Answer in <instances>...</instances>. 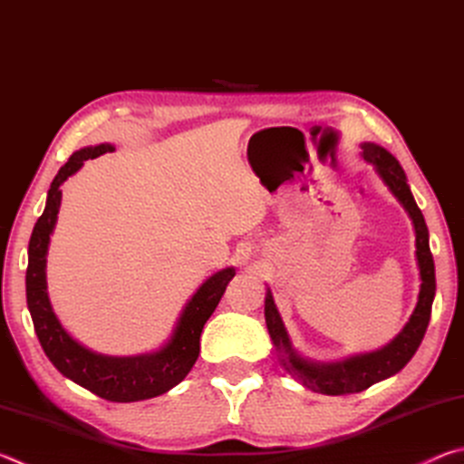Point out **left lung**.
I'll return each mask as SVG.
<instances>
[{"label": "left lung", "instance_id": "obj_1", "mask_svg": "<svg viewBox=\"0 0 464 464\" xmlns=\"http://www.w3.org/2000/svg\"><path fill=\"white\" fill-rule=\"evenodd\" d=\"M362 160L372 163V168L382 184L389 188V192L395 196L397 202L405 208L407 217L411 218L413 233H415V260H418L420 270V295L418 304L411 313L410 321L392 340L374 352H364V354H354L337 362H317V360L304 358L298 354L296 348L290 342V335L285 327V321L280 317V311L274 303L272 290L266 288L264 301V317L266 327H268L270 340L278 352V360L285 371L298 381L303 387H307L324 395H350V392H360L374 382H381L389 376L397 374L401 368L410 362L420 343L426 335V329L431 315V303L436 295V270L434 257L430 251V233L426 221H423L421 210L415 204L413 194L407 184V176L401 163L395 160V155L389 153L387 149L376 143H362Z\"/></svg>", "mask_w": 464, "mask_h": 464}]
</instances>
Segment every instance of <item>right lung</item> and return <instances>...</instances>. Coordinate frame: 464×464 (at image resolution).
Instances as JSON below:
<instances>
[{
  "mask_svg": "<svg viewBox=\"0 0 464 464\" xmlns=\"http://www.w3.org/2000/svg\"><path fill=\"white\" fill-rule=\"evenodd\" d=\"M112 151L114 145L110 143L83 147L69 157V161L54 176L46 194L44 210L28 243L26 303L38 342L63 376L108 401L132 403L163 395L178 382H182L186 374L192 371L200 352L202 327L213 315L227 285L235 276V268L218 270L202 282L179 313L169 340L160 350L137 356H108L77 342L53 311L49 290H46V254H49L54 225H57L63 182L77 174L83 161Z\"/></svg>",
  "mask_w": 464,
  "mask_h": 464,
  "instance_id": "right-lung-1",
  "label": "right lung"
}]
</instances>
